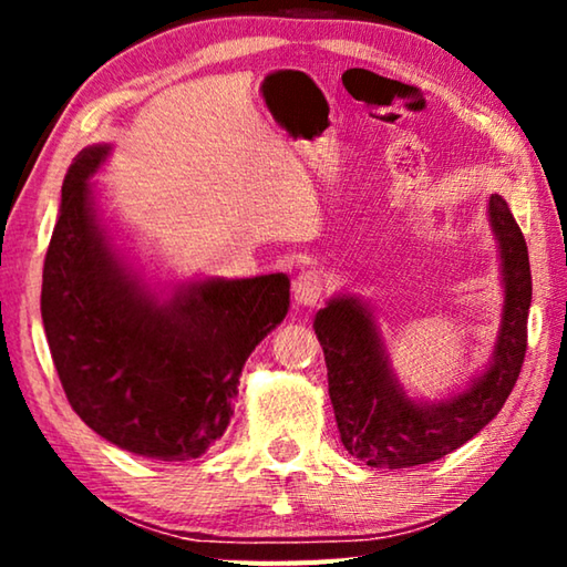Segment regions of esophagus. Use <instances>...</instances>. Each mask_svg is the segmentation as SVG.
Instances as JSON below:
<instances>
[{
  "label": "esophagus",
  "mask_w": 567,
  "mask_h": 567,
  "mask_svg": "<svg viewBox=\"0 0 567 567\" xmlns=\"http://www.w3.org/2000/svg\"><path fill=\"white\" fill-rule=\"evenodd\" d=\"M322 290H324V280L318 270H302L292 282L295 300L297 305H305V307L318 305Z\"/></svg>",
  "instance_id": "1"
}]
</instances>
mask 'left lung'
Masks as SVG:
<instances>
[{"label":"left lung","mask_w":567,"mask_h":567,"mask_svg":"<svg viewBox=\"0 0 567 567\" xmlns=\"http://www.w3.org/2000/svg\"><path fill=\"white\" fill-rule=\"evenodd\" d=\"M487 215L501 249L503 320L491 364L457 395L440 402L408 398L390 368L375 318L358 297H332L315 315L340 440L352 457L370 467L425 465L453 453L501 412L515 388L527 348L530 260L520 227L501 195H491Z\"/></svg>","instance_id":"obj_1"}]
</instances>
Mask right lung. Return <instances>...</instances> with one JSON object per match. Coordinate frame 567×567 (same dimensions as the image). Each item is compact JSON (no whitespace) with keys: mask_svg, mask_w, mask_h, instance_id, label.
Returning a JSON list of instances; mask_svg holds the SVG:
<instances>
[{"mask_svg":"<svg viewBox=\"0 0 567 567\" xmlns=\"http://www.w3.org/2000/svg\"><path fill=\"white\" fill-rule=\"evenodd\" d=\"M110 145L84 147L62 185L42 272V322L72 410L127 453L182 463L233 417L239 375L290 307L287 275L207 277L159 297L112 247L90 177Z\"/></svg>","mask_w":567,"mask_h":567,"instance_id":"obj_1","label":"right lung"}]
</instances>
